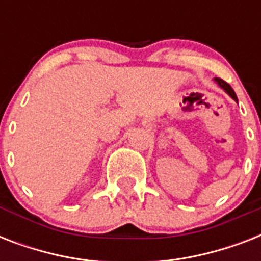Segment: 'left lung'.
<instances>
[{
  "label": "left lung",
  "instance_id": "obj_1",
  "mask_svg": "<svg viewBox=\"0 0 261 261\" xmlns=\"http://www.w3.org/2000/svg\"><path fill=\"white\" fill-rule=\"evenodd\" d=\"M214 81L218 84V87L221 88V89L225 90V92H226V93L229 94V96H230V97L233 98L236 102H239V100H237V96H236V93H234V90L231 89V87L229 85V84L225 83V81H223V80H221V79H214Z\"/></svg>",
  "mask_w": 261,
  "mask_h": 261
}]
</instances>
